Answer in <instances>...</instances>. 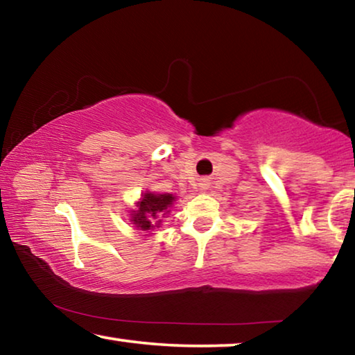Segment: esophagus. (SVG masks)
Returning a JSON list of instances; mask_svg holds the SVG:
<instances>
[{
    "label": "esophagus",
    "instance_id": "34e87169",
    "mask_svg": "<svg viewBox=\"0 0 355 355\" xmlns=\"http://www.w3.org/2000/svg\"><path fill=\"white\" fill-rule=\"evenodd\" d=\"M208 186H209V183L207 182V180H203V182L200 183V189H207V188H208Z\"/></svg>",
    "mask_w": 355,
    "mask_h": 355
}]
</instances>
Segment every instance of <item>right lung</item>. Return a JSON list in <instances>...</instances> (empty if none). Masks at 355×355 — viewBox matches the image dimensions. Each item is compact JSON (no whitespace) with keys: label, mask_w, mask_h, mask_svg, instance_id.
Listing matches in <instances>:
<instances>
[{"label":"right lung","mask_w":355,"mask_h":355,"mask_svg":"<svg viewBox=\"0 0 355 355\" xmlns=\"http://www.w3.org/2000/svg\"><path fill=\"white\" fill-rule=\"evenodd\" d=\"M175 202V196L169 194H155V192H144L141 200L137 202V209H133L130 214V220L141 232H153L163 224V218L171 213V208Z\"/></svg>","instance_id":"right-lung-1"}]
</instances>
